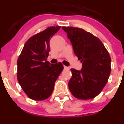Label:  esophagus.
<instances>
[{"mask_svg":"<svg viewBox=\"0 0 124 124\" xmlns=\"http://www.w3.org/2000/svg\"><path fill=\"white\" fill-rule=\"evenodd\" d=\"M64 69L66 70H69V67H67V66H64Z\"/></svg>","mask_w":124,"mask_h":124,"instance_id":"obj_1","label":"esophagus"}]
</instances>
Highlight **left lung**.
Here are the masks:
<instances>
[{"label": "left lung", "instance_id": "8db88e82", "mask_svg": "<svg viewBox=\"0 0 124 124\" xmlns=\"http://www.w3.org/2000/svg\"><path fill=\"white\" fill-rule=\"evenodd\" d=\"M73 46L75 54L83 64L81 70L71 69L69 88L73 96L90 100L99 95L111 72V58L102 41L82 28L62 26Z\"/></svg>", "mask_w": 124, "mask_h": 124}]
</instances>
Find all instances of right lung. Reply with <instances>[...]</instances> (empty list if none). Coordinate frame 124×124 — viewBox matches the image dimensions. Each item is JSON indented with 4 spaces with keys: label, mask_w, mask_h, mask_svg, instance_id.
<instances>
[{
    "label": "right lung",
    "mask_w": 124,
    "mask_h": 124,
    "mask_svg": "<svg viewBox=\"0 0 124 124\" xmlns=\"http://www.w3.org/2000/svg\"><path fill=\"white\" fill-rule=\"evenodd\" d=\"M61 26H51L31 37L17 60V77L21 87L31 100L43 101L53 92L54 84L63 70L62 62L47 61L50 39Z\"/></svg>",
    "instance_id": "right-lung-1"
}]
</instances>
